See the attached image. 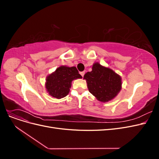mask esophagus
I'll return each instance as SVG.
<instances>
[{
  "label": "esophagus",
  "instance_id": "obj_1",
  "mask_svg": "<svg viewBox=\"0 0 159 159\" xmlns=\"http://www.w3.org/2000/svg\"><path fill=\"white\" fill-rule=\"evenodd\" d=\"M80 74H81V76L84 77V74H85V72H84V71H81V72H80Z\"/></svg>",
  "mask_w": 159,
  "mask_h": 159
}]
</instances>
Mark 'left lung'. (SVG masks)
<instances>
[{"label": "left lung", "mask_w": 159, "mask_h": 159, "mask_svg": "<svg viewBox=\"0 0 159 159\" xmlns=\"http://www.w3.org/2000/svg\"><path fill=\"white\" fill-rule=\"evenodd\" d=\"M91 69L84 76L89 92L101 102L114 99L122 88L121 77L98 62H95Z\"/></svg>", "instance_id": "8db88e82"}]
</instances>
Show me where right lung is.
Wrapping results in <instances>:
<instances>
[{"label":"right lung","instance_id":"right-lung-1","mask_svg":"<svg viewBox=\"0 0 159 159\" xmlns=\"http://www.w3.org/2000/svg\"><path fill=\"white\" fill-rule=\"evenodd\" d=\"M82 78L75 66H61L46 77L45 88L52 97L63 98L68 95L72 81Z\"/></svg>","mask_w":159,"mask_h":159}]
</instances>
